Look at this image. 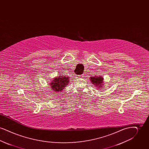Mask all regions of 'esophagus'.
<instances>
[{
    "label": "esophagus",
    "mask_w": 149,
    "mask_h": 149,
    "mask_svg": "<svg viewBox=\"0 0 149 149\" xmlns=\"http://www.w3.org/2000/svg\"><path fill=\"white\" fill-rule=\"evenodd\" d=\"M78 77H80V78H83V77H84V74H81V75H78Z\"/></svg>",
    "instance_id": "1"
}]
</instances>
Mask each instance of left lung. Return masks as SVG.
<instances>
[{
    "label": "left lung",
    "instance_id": "left-lung-1",
    "mask_svg": "<svg viewBox=\"0 0 149 149\" xmlns=\"http://www.w3.org/2000/svg\"><path fill=\"white\" fill-rule=\"evenodd\" d=\"M90 80L93 84L98 88L103 86V78L102 77H91L90 78Z\"/></svg>",
    "mask_w": 149,
    "mask_h": 149
}]
</instances>
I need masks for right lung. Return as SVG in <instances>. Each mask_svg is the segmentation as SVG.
<instances>
[{
  "label": "right lung",
  "mask_w": 149,
  "mask_h": 149,
  "mask_svg": "<svg viewBox=\"0 0 149 149\" xmlns=\"http://www.w3.org/2000/svg\"><path fill=\"white\" fill-rule=\"evenodd\" d=\"M69 77H67L63 75L58 76L54 78V80H52L50 85L54 92H58L64 89L65 87L69 84Z\"/></svg>",
  "instance_id": "add662e5"
}]
</instances>
